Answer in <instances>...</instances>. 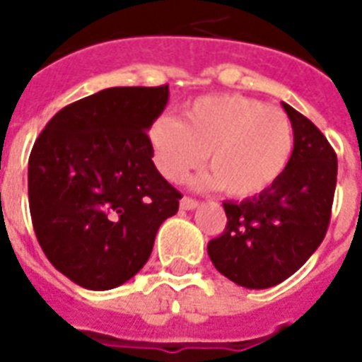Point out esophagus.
<instances>
[{"label":"esophagus","mask_w":362,"mask_h":362,"mask_svg":"<svg viewBox=\"0 0 362 362\" xmlns=\"http://www.w3.org/2000/svg\"><path fill=\"white\" fill-rule=\"evenodd\" d=\"M197 201L192 197H182L180 201V209L182 210H193V209H197Z\"/></svg>","instance_id":"esophagus-1"}]
</instances>
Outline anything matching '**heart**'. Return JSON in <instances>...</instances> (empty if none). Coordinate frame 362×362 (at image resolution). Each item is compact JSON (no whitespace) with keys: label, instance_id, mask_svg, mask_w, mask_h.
I'll list each match as a JSON object with an SVG mask.
<instances>
[{"label":"heart","instance_id":"1","mask_svg":"<svg viewBox=\"0 0 362 362\" xmlns=\"http://www.w3.org/2000/svg\"><path fill=\"white\" fill-rule=\"evenodd\" d=\"M156 165L176 182L204 163L212 173L199 184L221 187L235 199L269 192L291 163L295 127L280 109L237 93L203 95L187 105L184 118L161 116L148 131Z\"/></svg>","mask_w":362,"mask_h":362}]
</instances>
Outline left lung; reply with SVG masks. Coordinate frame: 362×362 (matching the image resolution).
<instances>
[{
  "label": "left lung",
  "mask_w": 362,
  "mask_h": 362,
  "mask_svg": "<svg viewBox=\"0 0 362 362\" xmlns=\"http://www.w3.org/2000/svg\"><path fill=\"white\" fill-rule=\"evenodd\" d=\"M284 105L295 127L291 163L269 192L226 201V231L209 242L221 274L247 289L278 286L295 274L325 238L337 189V153L325 135Z\"/></svg>",
  "instance_id": "obj_1"
}]
</instances>
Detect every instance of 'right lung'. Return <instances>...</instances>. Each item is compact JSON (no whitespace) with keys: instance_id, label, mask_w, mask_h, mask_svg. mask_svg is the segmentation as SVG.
<instances>
[{"instance_id":"right-lung-1","label":"right lung","mask_w":362,"mask_h":362,"mask_svg":"<svg viewBox=\"0 0 362 362\" xmlns=\"http://www.w3.org/2000/svg\"><path fill=\"white\" fill-rule=\"evenodd\" d=\"M169 86L107 88L67 105L37 136L28 195L37 240L71 281L107 291L150 257L182 193L156 169L146 131Z\"/></svg>"}]
</instances>
